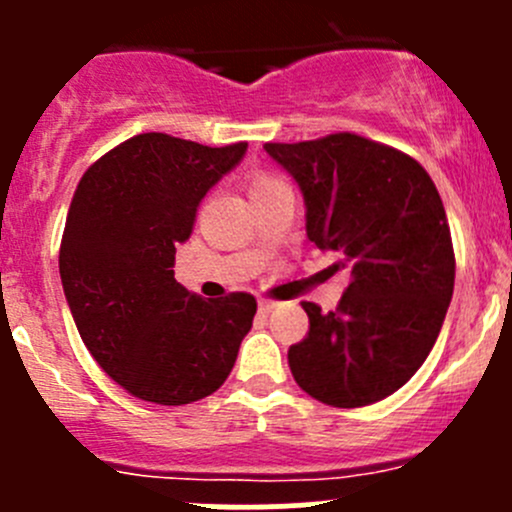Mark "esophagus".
<instances>
[{"label":"esophagus","instance_id":"1","mask_svg":"<svg viewBox=\"0 0 512 512\" xmlns=\"http://www.w3.org/2000/svg\"><path fill=\"white\" fill-rule=\"evenodd\" d=\"M257 307H260L262 314H270L272 309H275V302H270V299H262V302L257 304Z\"/></svg>","mask_w":512,"mask_h":512}]
</instances>
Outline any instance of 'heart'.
<instances>
[{"mask_svg":"<svg viewBox=\"0 0 512 512\" xmlns=\"http://www.w3.org/2000/svg\"><path fill=\"white\" fill-rule=\"evenodd\" d=\"M272 183H277V180L270 178V175H260V178L252 180V193H255V190H260V188H267V185H272Z\"/></svg>","mask_w":512,"mask_h":512,"instance_id":"obj_1","label":"heart"}]
</instances>
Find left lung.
Returning a JSON list of instances; mask_svg holds the SVG:
<instances>
[{
    "label": "left lung",
    "instance_id": "left-lung-1",
    "mask_svg": "<svg viewBox=\"0 0 512 512\" xmlns=\"http://www.w3.org/2000/svg\"><path fill=\"white\" fill-rule=\"evenodd\" d=\"M265 151L302 190L309 242L349 275L334 312L302 304L309 334L289 347L294 381L339 409L386 399L426 361L453 297L441 195L414 158L354 133Z\"/></svg>",
    "mask_w": 512,
    "mask_h": 512
}]
</instances>
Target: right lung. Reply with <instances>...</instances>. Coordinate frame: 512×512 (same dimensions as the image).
I'll list each match as a JSON object with an SVG mask.
<instances>
[{
  "label": "right lung",
  "instance_id": "right-lung-1",
  "mask_svg": "<svg viewBox=\"0 0 512 512\" xmlns=\"http://www.w3.org/2000/svg\"><path fill=\"white\" fill-rule=\"evenodd\" d=\"M245 153L247 143L210 148L141 133L98 158L76 185L61 285L86 349L138 399H205L225 384L250 332L252 294L203 299L173 272L200 200Z\"/></svg>",
  "mask_w": 512,
  "mask_h": 512
}]
</instances>
